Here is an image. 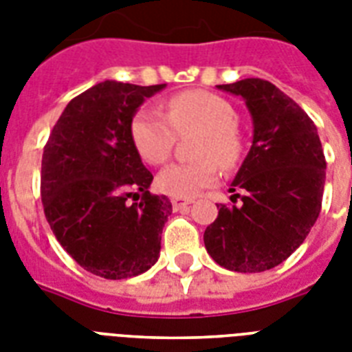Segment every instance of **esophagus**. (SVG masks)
<instances>
[{
	"instance_id": "obj_1",
	"label": "esophagus",
	"mask_w": 352,
	"mask_h": 352,
	"mask_svg": "<svg viewBox=\"0 0 352 352\" xmlns=\"http://www.w3.org/2000/svg\"><path fill=\"white\" fill-rule=\"evenodd\" d=\"M171 204H173V208H184L188 204H192V199H182V197H173L171 199Z\"/></svg>"
}]
</instances>
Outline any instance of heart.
Masks as SVG:
<instances>
[{"mask_svg": "<svg viewBox=\"0 0 352 352\" xmlns=\"http://www.w3.org/2000/svg\"><path fill=\"white\" fill-rule=\"evenodd\" d=\"M237 113L230 102L208 91H186L168 100V117L155 107H144L131 122L138 153L149 164H162L173 151L177 135L201 133L192 164H171L157 177L160 192L171 197H193L217 179V164L230 168L239 157L235 135Z\"/></svg>", "mask_w": 352, "mask_h": 352, "instance_id": "heart-1", "label": "heart"}]
</instances>
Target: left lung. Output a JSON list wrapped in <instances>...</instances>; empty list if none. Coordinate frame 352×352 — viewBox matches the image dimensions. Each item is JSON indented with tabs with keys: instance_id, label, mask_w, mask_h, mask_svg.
<instances>
[{
	"instance_id": "left-lung-1",
	"label": "left lung",
	"mask_w": 352,
	"mask_h": 352,
	"mask_svg": "<svg viewBox=\"0 0 352 352\" xmlns=\"http://www.w3.org/2000/svg\"><path fill=\"white\" fill-rule=\"evenodd\" d=\"M241 96L254 137L230 192L237 206L221 204L204 230V246L217 265L234 272H265L305 241L322 210L325 155L314 122L267 80L217 85Z\"/></svg>"
}]
</instances>
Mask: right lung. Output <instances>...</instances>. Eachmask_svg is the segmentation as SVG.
Instances as JSON below:
<instances>
[{
    "mask_svg": "<svg viewBox=\"0 0 352 352\" xmlns=\"http://www.w3.org/2000/svg\"><path fill=\"white\" fill-rule=\"evenodd\" d=\"M164 87L117 80L93 85L69 102L43 148L47 223L63 250L100 278H133L159 259L171 203L149 193L153 175L133 142L131 122Z\"/></svg>",
    "mask_w": 352,
    "mask_h": 352,
    "instance_id": "1",
    "label": "right lung"
}]
</instances>
